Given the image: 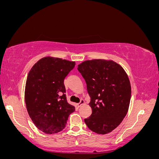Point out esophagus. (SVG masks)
Returning a JSON list of instances; mask_svg holds the SVG:
<instances>
[{
	"mask_svg": "<svg viewBox=\"0 0 159 159\" xmlns=\"http://www.w3.org/2000/svg\"><path fill=\"white\" fill-rule=\"evenodd\" d=\"M85 103V102H84V100H81V102L79 103H78L77 104V106H78V107H80L81 105H84Z\"/></svg>",
	"mask_w": 159,
	"mask_h": 159,
	"instance_id": "esophagus-1",
	"label": "esophagus"
}]
</instances>
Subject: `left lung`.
I'll list each match as a JSON object with an SVG mask.
<instances>
[{
	"label": "left lung",
	"instance_id": "8db88e82",
	"mask_svg": "<svg viewBox=\"0 0 159 159\" xmlns=\"http://www.w3.org/2000/svg\"><path fill=\"white\" fill-rule=\"evenodd\" d=\"M78 66L91 98L92 113L84 119L86 125L98 134L111 132L128 112L131 87L126 71L111 60H86Z\"/></svg>",
	"mask_w": 159,
	"mask_h": 159
}]
</instances>
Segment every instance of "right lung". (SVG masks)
I'll return each instance as SVG.
<instances>
[{
	"label": "right lung",
	"mask_w": 159,
	"mask_h": 159,
	"mask_svg": "<svg viewBox=\"0 0 159 159\" xmlns=\"http://www.w3.org/2000/svg\"><path fill=\"white\" fill-rule=\"evenodd\" d=\"M75 61L46 56L28 74L25 99L28 115L35 126L47 134L63 130L75 107L68 103L64 79Z\"/></svg>",
	"instance_id": "1"
}]
</instances>
